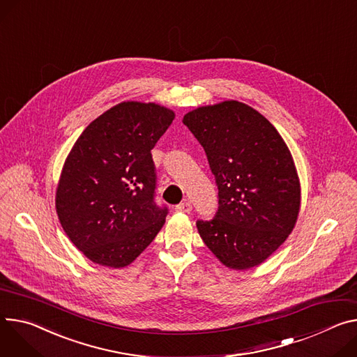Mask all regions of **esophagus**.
Here are the masks:
<instances>
[{"label": "esophagus", "instance_id": "esophagus-1", "mask_svg": "<svg viewBox=\"0 0 357 357\" xmlns=\"http://www.w3.org/2000/svg\"><path fill=\"white\" fill-rule=\"evenodd\" d=\"M175 211H176V212H182V213H189V212L192 211V205H190L189 201H185V202L176 205Z\"/></svg>", "mask_w": 357, "mask_h": 357}]
</instances>
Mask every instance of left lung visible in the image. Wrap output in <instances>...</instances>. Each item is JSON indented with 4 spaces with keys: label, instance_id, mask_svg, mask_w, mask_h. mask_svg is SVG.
<instances>
[{
    "label": "left lung",
    "instance_id": "8db88e82",
    "mask_svg": "<svg viewBox=\"0 0 357 357\" xmlns=\"http://www.w3.org/2000/svg\"><path fill=\"white\" fill-rule=\"evenodd\" d=\"M183 123L204 146L219 190V208L198 232L234 271L265 262L294 231L301 211V181L286 142L252 107L223 101L199 107Z\"/></svg>",
    "mask_w": 357,
    "mask_h": 357
}]
</instances>
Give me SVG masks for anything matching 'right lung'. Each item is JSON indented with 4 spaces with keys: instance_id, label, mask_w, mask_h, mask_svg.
Wrapping results in <instances>:
<instances>
[{
    "instance_id": "add662e5",
    "label": "right lung",
    "mask_w": 357,
    "mask_h": 357,
    "mask_svg": "<svg viewBox=\"0 0 357 357\" xmlns=\"http://www.w3.org/2000/svg\"><path fill=\"white\" fill-rule=\"evenodd\" d=\"M175 112L125 101L93 119L75 141L58 181L55 208L63 232L91 262L125 268L165 223L153 202L151 151Z\"/></svg>"
}]
</instances>
